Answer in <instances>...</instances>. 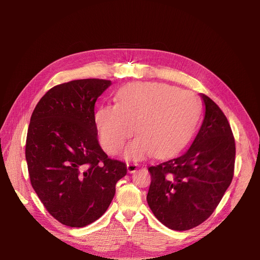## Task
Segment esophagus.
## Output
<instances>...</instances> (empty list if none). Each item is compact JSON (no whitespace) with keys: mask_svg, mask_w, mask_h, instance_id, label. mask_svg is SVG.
Returning a JSON list of instances; mask_svg holds the SVG:
<instances>
[{"mask_svg":"<svg viewBox=\"0 0 260 260\" xmlns=\"http://www.w3.org/2000/svg\"><path fill=\"white\" fill-rule=\"evenodd\" d=\"M138 166H139V165L137 162H132V161L127 162L128 172H130V174H133V172H136L137 169H138Z\"/></svg>","mask_w":260,"mask_h":260,"instance_id":"obj_1","label":"esophagus"}]
</instances>
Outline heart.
Masks as SVG:
<instances>
[{
	"label": "heart",
	"mask_w": 260,
	"mask_h": 260,
	"mask_svg": "<svg viewBox=\"0 0 260 260\" xmlns=\"http://www.w3.org/2000/svg\"><path fill=\"white\" fill-rule=\"evenodd\" d=\"M200 115L199 101L190 92L164 83H132L118 92L116 105L99 109L95 125L101 144L109 154L121 151L138 124L140 135L125 155L142 158L156 152L166 157L187 144Z\"/></svg>",
	"instance_id": "b5f03b06"
}]
</instances>
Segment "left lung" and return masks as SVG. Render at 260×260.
I'll list each match as a JSON object with an SVG mask.
<instances>
[{
	"label": "left lung",
	"instance_id": "left-lung-1",
	"mask_svg": "<svg viewBox=\"0 0 260 260\" xmlns=\"http://www.w3.org/2000/svg\"><path fill=\"white\" fill-rule=\"evenodd\" d=\"M201 98L205 117L192 145L179 157L148 167V206L162 224L177 231L190 230L208 219L234 175L230 123L214 101L203 93Z\"/></svg>",
	"mask_w": 260,
	"mask_h": 260
}]
</instances>
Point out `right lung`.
Listing matches in <instances>:
<instances>
[{
  "label": "right lung",
  "mask_w": 260,
  "mask_h": 260,
  "mask_svg": "<svg viewBox=\"0 0 260 260\" xmlns=\"http://www.w3.org/2000/svg\"><path fill=\"white\" fill-rule=\"evenodd\" d=\"M111 80L81 79L53 86L39 101L26 140L31 185L60 223L85 226L107 210L125 164L101 148L94 116Z\"/></svg>",
  "instance_id": "add662e5"
}]
</instances>
